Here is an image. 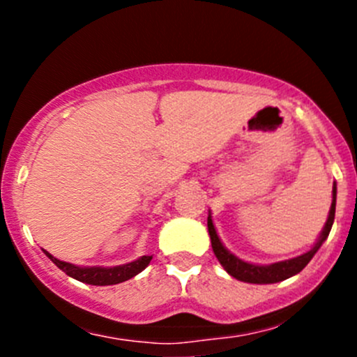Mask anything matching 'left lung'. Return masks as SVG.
Here are the masks:
<instances>
[{"mask_svg": "<svg viewBox=\"0 0 357 357\" xmlns=\"http://www.w3.org/2000/svg\"><path fill=\"white\" fill-rule=\"evenodd\" d=\"M335 202H337V186L333 185L332 207H330L328 219H326L325 228H323L321 235H319V240L316 242V245L312 247L311 250L305 252V254H302V255H298V257L289 259V261L275 262V264H269V266H257V264H250V262L242 261V259H238L236 255H233L228 248L222 245L221 240H219V236H218V233H215L214 225H212L211 214H208L207 228H208V235H211L212 250H214L215 257H218V261L221 262L222 268L228 271V275H231L233 278L240 280V282L259 283V285L283 282V280H287V278H290V276L301 273L302 269L309 264V261L314 257V254L318 252V248L321 247V243L328 238L330 229H332L333 219H335Z\"/></svg>", "mask_w": 357, "mask_h": 357, "instance_id": "8db88e82", "label": "left lung"}]
</instances>
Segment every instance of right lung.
Returning <instances> with one entry per match:
<instances>
[{
    "label": "right lung",
    "mask_w": 357,
    "mask_h": 357,
    "mask_svg": "<svg viewBox=\"0 0 357 357\" xmlns=\"http://www.w3.org/2000/svg\"><path fill=\"white\" fill-rule=\"evenodd\" d=\"M45 254L48 255L53 261V264L56 268L62 269L66 275L70 276V278L77 280V282L88 283V285H117V283L126 282V280L132 278L138 273H142L146 266L152 261V255H143L138 261H132L129 264L122 266H114V268H79V266L70 264V262H63L60 259L53 257L50 252L45 250Z\"/></svg>",
    "instance_id": "1"
}]
</instances>
